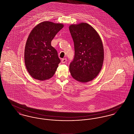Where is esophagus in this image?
<instances>
[{
	"label": "esophagus",
	"instance_id": "esophagus-1",
	"mask_svg": "<svg viewBox=\"0 0 134 134\" xmlns=\"http://www.w3.org/2000/svg\"><path fill=\"white\" fill-rule=\"evenodd\" d=\"M66 61H67V59H66V58H64V59H62V60H61V62H62V63H65L66 62Z\"/></svg>",
	"mask_w": 134,
	"mask_h": 134
}]
</instances>
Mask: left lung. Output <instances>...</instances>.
Returning a JSON list of instances; mask_svg holds the SVG:
<instances>
[{"mask_svg":"<svg viewBox=\"0 0 134 134\" xmlns=\"http://www.w3.org/2000/svg\"><path fill=\"white\" fill-rule=\"evenodd\" d=\"M73 38L75 55L69 65L72 77L85 83L94 79L102 68L104 50L98 32L89 24L81 23L69 27Z\"/></svg>","mask_w":134,"mask_h":134,"instance_id":"left-lung-1","label":"left lung"}]
</instances>
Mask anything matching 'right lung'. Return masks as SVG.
Wrapping results in <instances>:
<instances>
[{
	"mask_svg": "<svg viewBox=\"0 0 134 134\" xmlns=\"http://www.w3.org/2000/svg\"><path fill=\"white\" fill-rule=\"evenodd\" d=\"M62 24L45 21L34 27L26 42L25 63L29 74L43 81L53 76L60 60L51 41L63 27Z\"/></svg>",
	"mask_w": 134,
	"mask_h": 134,
	"instance_id": "add662e5",
	"label": "right lung"
}]
</instances>
